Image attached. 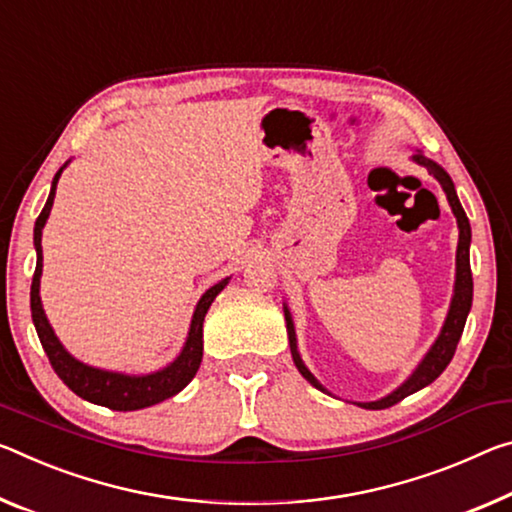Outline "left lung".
Returning a JSON list of instances; mask_svg holds the SVG:
<instances>
[{
  "label": "left lung",
  "mask_w": 512,
  "mask_h": 512,
  "mask_svg": "<svg viewBox=\"0 0 512 512\" xmlns=\"http://www.w3.org/2000/svg\"><path fill=\"white\" fill-rule=\"evenodd\" d=\"M415 161L421 166L428 168V173H431L437 182L442 184V189L446 193V198H449V205L453 209V214L458 218V227H460V239H458V255H456V289H453V300H451V310L449 316H446L444 321V328H442V335L437 337V342L433 344L431 351L424 358V362L419 364L417 371L412 373V376L405 380V383L392 392L385 399L380 401H371V403H360L362 408L367 410H383V408H392L394 403L403 401L405 396L419 392L421 387L431 385L433 380L440 376V373L446 369V364L451 362L453 353H456V346L460 342V335H462V328H465V321H467V314L472 310V296H474V280H472V266H469V241H472V227H469L467 221V214L465 209H462L460 200L456 196V189H453V182L451 177L444 173V170L433 164L431 159L421 157V154H415ZM285 319H287V332H289V346H291V358H294V364L298 367V371L303 373V378L310 380L314 387L323 389L319 383H316V378L312 376L307 367L300 360L298 355V348H296V332H294V323H291V316L289 310L285 307Z\"/></svg>",
  "instance_id": "obj_1"
}]
</instances>
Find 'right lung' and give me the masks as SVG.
<instances>
[{"label":"right lung","instance_id":"obj_1","mask_svg":"<svg viewBox=\"0 0 512 512\" xmlns=\"http://www.w3.org/2000/svg\"><path fill=\"white\" fill-rule=\"evenodd\" d=\"M61 173L63 168L54 175L50 198H47L43 212H40V216L36 218V227H34L38 262H36L34 282H31V319H34L38 339L45 348L47 358H50V364L56 371V376H59L63 383L72 389V392L81 396V399L104 405V408L109 410H120V412L150 408V405L166 401L177 392H182V389L191 383V378L196 376V371L202 362V321H205L209 305L214 303V298L221 294L230 278L221 280L218 285H214L212 289H207L205 294H202V298L196 305V312H193L191 330H189V337H186V344L182 348L180 358H177L173 364H168L166 369L150 373V376H123V373L102 371V369L88 367V364H81L79 360L72 358L66 348L61 346L59 339H56L52 326L47 323V316L43 312V305H40V296H38L40 273H43V248H40V237H43V227H45L47 216H50L54 193H56V182H59Z\"/></svg>","mask_w":512,"mask_h":512}]
</instances>
